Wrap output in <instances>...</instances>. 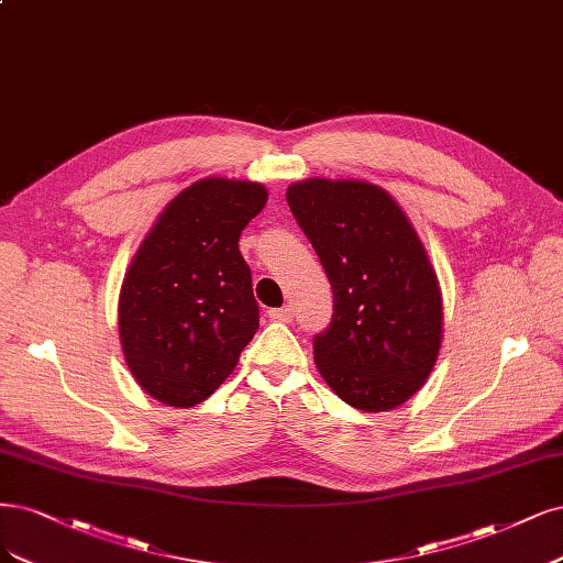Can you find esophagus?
I'll return each instance as SVG.
<instances>
[{
    "instance_id": "obj_1",
    "label": "esophagus",
    "mask_w": 563,
    "mask_h": 563,
    "mask_svg": "<svg viewBox=\"0 0 563 563\" xmlns=\"http://www.w3.org/2000/svg\"><path fill=\"white\" fill-rule=\"evenodd\" d=\"M269 319L288 323L290 319H294V309H290L288 305H286V307H279V309H269Z\"/></svg>"
}]
</instances>
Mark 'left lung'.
Returning a JSON list of instances; mask_svg holds the SVG:
<instances>
[{
	"label": "left lung",
	"instance_id": "obj_1",
	"mask_svg": "<svg viewBox=\"0 0 563 563\" xmlns=\"http://www.w3.org/2000/svg\"><path fill=\"white\" fill-rule=\"evenodd\" d=\"M333 286V319L314 338L325 384L363 412H389L433 373L442 294L415 225L384 188L305 179L286 190Z\"/></svg>",
	"mask_w": 563,
	"mask_h": 563
}]
</instances>
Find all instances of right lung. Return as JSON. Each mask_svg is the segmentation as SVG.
<instances>
[{
  "mask_svg": "<svg viewBox=\"0 0 563 563\" xmlns=\"http://www.w3.org/2000/svg\"><path fill=\"white\" fill-rule=\"evenodd\" d=\"M267 202L256 181L207 177L184 188L134 254L119 298L130 373L169 407H192L235 371L258 331L240 235Z\"/></svg>",
  "mask_w": 563,
  "mask_h": 563,
  "instance_id": "right-lung-1",
  "label": "right lung"
}]
</instances>
